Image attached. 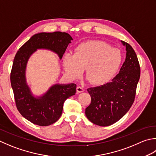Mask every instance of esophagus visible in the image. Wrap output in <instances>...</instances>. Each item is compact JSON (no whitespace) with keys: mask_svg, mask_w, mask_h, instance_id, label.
<instances>
[{"mask_svg":"<svg viewBox=\"0 0 156 156\" xmlns=\"http://www.w3.org/2000/svg\"><path fill=\"white\" fill-rule=\"evenodd\" d=\"M76 90H77L78 93H82L84 90V88L82 87L78 86L77 88H76Z\"/></svg>","mask_w":156,"mask_h":156,"instance_id":"34e87169","label":"esophagus"}]
</instances>
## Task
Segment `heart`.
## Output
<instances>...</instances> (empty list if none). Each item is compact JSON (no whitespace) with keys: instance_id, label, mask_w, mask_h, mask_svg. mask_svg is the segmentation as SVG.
Segmentation results:
<instances>
[{"instance_id":"obj_1","label":"heart","mask_w":156,"mask_h":156,"mask_svg":"<svg viewBox=\"0 0 156 156\" xmlns=\"http://www.w3.org/2000/svg\"><path fill=\"white\" fill-rule=\"evenodd\" d=\"M122 62L120 51L102 41L87 42L78 45L75 53H66L63 65L66 75L77 80L85 68L87 77L93 84L110 81L117 74Z\"/></svg>"}]
</instances>
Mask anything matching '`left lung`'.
<instances>
[{
    "mask_svg": "<svg viewBox=\"0 0 156 156\" xmlns=\"http://www.w3.org/2000/svg\"><path fill=\"white\" fill-rule=\"evenodd\" d=\"M126 46V60L119 74L111 82L87 89L91 102L85 109V114L91 122L101 126L116 122L129 110L135 101L141 68L135 51Z\"/></svg>",
    "mask_w": 156,
    "mask_h": 156,
    "instance_id": "left-lung-1",
    "label": "left lung"
}]
</instances>
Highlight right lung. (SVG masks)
I'll return each mask as SVG.
<instances>
[{
	"mask_svg": "<svg viewBox=\"0 0 156 156\" xmlns=\"http://www.w3.org/2000/svg\"><path fill=\"white\" fill-rule=\"evenodd\" d=\"M71 41V36L66 32L36 34L21 47L15 55L10 75L15 105L21 115L33 124L46 126L59 120L65 101L76 93V84H55L43 97L35 98L26 82L27 60L38 48L50 49L62 59Z\"/></svg>",
	"mask_w": 156,
	"mask_h": 156,
	"instance_id": "1",
	"label": "right lung"
}]
</instances>
